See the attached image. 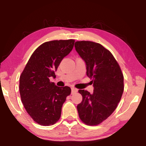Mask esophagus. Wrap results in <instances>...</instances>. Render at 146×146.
<instances>
[{"label": "esophagus", "mask_w": 146, "mask_h": 146, "mask_svg": "<svg viewBox=\"0 0 146 146\" xmlns=\"http://www.w3.org/2000/svg\"><path fill=\"white\" fill-rule=\"evenodd\" d=\"M78 90L75 88H71V94H73L76 92H77Z\"/></svg>", "instance_id": "34e87169"}]
</instances>
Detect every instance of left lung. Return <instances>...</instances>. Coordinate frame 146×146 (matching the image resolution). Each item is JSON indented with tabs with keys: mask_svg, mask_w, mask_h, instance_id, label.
<instances>
[{
	"mask_svg": "<svg viewBox=\"0 0 146 146\" xmlns=\"http://www.w3.org/2000/svg\"><path fill=\"white\" fill-rule=\"evenodd\" d=\"M76 52L86 64V74L92 80L93 93L78 90L82 100L77 106L79 117L89 125L100 124L117 108L123 91V76L110 51L98 43L75 42Z\"/></svg>",
	"mask_w": 146,
	"mask_h": 146,
	"instance_id": "8db88e82",
	"label": "left lung"
}]
</instances>
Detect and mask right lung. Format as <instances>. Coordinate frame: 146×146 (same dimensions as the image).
Returning <instances> with one entry per match:
<instances>
[{
	"label": "right lung",
	"instance_id": "right-lung-1",
	"mask_svg": "<svg viewBox=\"0 0 146 146\" xmlns=\"http://www.w3.org/2000/svg\"><path fill=\"white\" fill-rule=\"evenodd\" d=\"M75 40L46 42L35 49L20 76L19 91L27 113L38 124L48 126L60 119L62 107L71 94L68 86L51 82L59 64L71 52Z\"/></svg>",
	"mask_w": 146,
	"mask_h": 146
}]
</instances>
